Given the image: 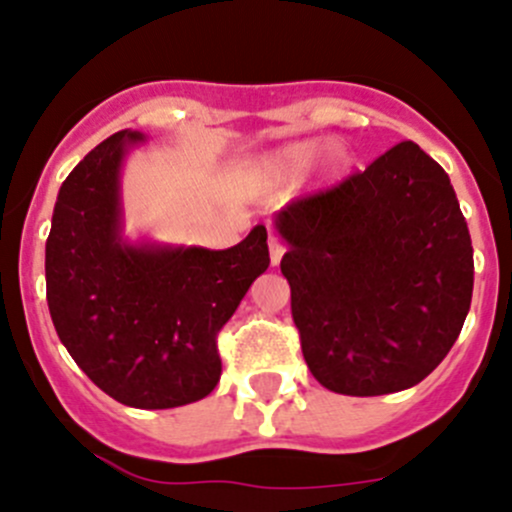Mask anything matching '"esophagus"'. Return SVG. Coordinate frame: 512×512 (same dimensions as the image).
<instances>
[{
  "label": "esophagus",
  "mask_w": 512,
  "mask_h": 512,
  "mask_svg": "<svg viewBox=\"0 0 512 512\" xmlns=\"http://www.w3.org/2000/svg\"><path fill=\"white\" fill-rule=\"evenodd\" d=\"M268 254H271V263L273 266H278V263H281V256H283V246L278 244L276 239H268Z\"/></svg>",
  "instance_id": "1"
}]
</instances>
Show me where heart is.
<instances>
[{
  "label": "heart",
  "instance_id": "obj_1",
  "mask_svg": "<svg viewBox=\"0 0 512 512\" xmlns=\"http://www.w3.org/2000/svg\"><path fill=\"white\" fill-rule=\"evenodd\" d=\"M323 152L321 159V176L326 181H338L348 169H351V151L346 144H333L326 146L323 139H301V141H288V144L278 146L276 151L266 156L263 166H266L268 174L281 176V179H296L301 176L308 166L316 161V156Z\"/></svg>",
  "mask_w": 512,
  "mask_h": 512
}]
</instances>
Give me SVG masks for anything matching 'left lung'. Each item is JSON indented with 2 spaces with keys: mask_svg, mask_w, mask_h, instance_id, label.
<instances>
[{
  "mask_svg": "<svg viewBox=\"0 0 512 512\" xmlns=\"http://www.w3.org/2000/svg\"><path fill=\"white\" fill-rule=\"evenodd\" d=\"M303 358L343 396L406 391L448 356L473 246L448 174L413 141L273 216Z\"/></svg>",
  "mask_w": 512,
  "mask_h": 512,
  "instance_id": "8db88e82",
  "label": "left lung"
}]
</instances>
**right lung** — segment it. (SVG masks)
Masks as SVG:
<instances>
[{
	"instance_id": "1",
	"label": "right lung",
	"mask_w": 512,
	"mask_h": 512,
	"mask_svg": "<svg viewBox=\"0 0 512 512\" xmlns=\"http://www.w3.org/2000/svg\"><path fill=\"white\" fill-rule=\"evenodd\" d=\"M141 131L89 151L54 204L47 303L59 341L114 401L141 411L201 401L221 378L216 333L268 268L266 226L224 251L124 234L121 169Z\"/></svg>"
}]
</instances>
